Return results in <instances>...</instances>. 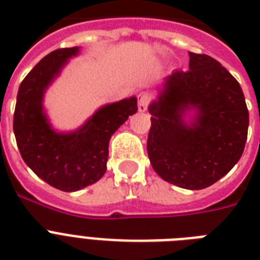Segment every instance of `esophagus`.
I'll use <instances>...</instances> for the list:
<instances>
[{"label":"esophagus","mask_w":260,"mask_h":260,"mask_svg":"<svg viewBox=\"0 0 260 260\" xmlns=\"http://www.w3.org/2000/svg\"><path fill=\"white\" fill-rule=\"evenodd\" d=\"M150 104V95L146 93H140L138 95V109L139 112H146L147 106Z\"/></svg>","instance_id":"esophagus-1"}]
</instances>
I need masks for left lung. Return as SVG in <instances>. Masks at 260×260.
I'll list each match as a JSON object with an SVG mask.
<instances>
[{"label":"left lung","instance_id":"obj_1","mask_svg":"<svg viewBox=\"0 0 260 260\" xmlns=\"http://www.w3.org/2000/svg\"><path fill=\"white\" fill-rule=\"evenodd\" d=\"M189 71L166 77L151 102L147 152L159 177L182 189L213 185L239 162L248 132L243 90L216 59L189 52ZM193 112L190 120L185 114Z\"/></svg>","mask_w":260,"mask_h":260}]
</instances>
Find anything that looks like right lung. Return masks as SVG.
Wrapping results in <instances>:
<instances>
[{
  "mask_svg": "<svg viewBox=\"0 0 260 260\" xmlns=\"http://www.w3.org/2000/svg\"><path fill=\"white\" fill-rule=\"evenodd\" d=\"M79 47L60 48L44 56L18 87L13 131L24 162L55 189L77 191L93 185L106 173L112 135L138 112V98L101 106L82 126L58 132L43 106L44 94Z\"/></svg>",
  "mask_w": 260,
  "mask_h": 260,
  "instance_id": "1",
  "label": "right lung"
}]
</instances>
